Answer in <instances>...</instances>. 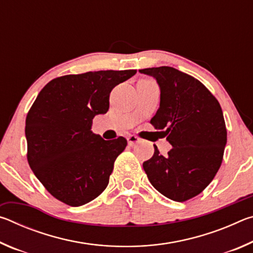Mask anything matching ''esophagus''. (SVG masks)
<instances>
[{
	"label": "esophagus",
	"instance_id": "1",
	"mask_svg": "<svg viewBox=\"0 0 253 253\" xmlns=\"http://www.w3.org/2000/svg\"><path fill=\"white\" fill-rule=\"evenodd\" d=\"M127 140H128V144H129V145H135L136 143L139 142V137L136 136V135H129V136H128Z\"/></svg>",
	"mask_w": 253,
	"mask_h": 253
}]
</instances>
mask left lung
Instances as JSON below:
<instances>
[{"instance_id":"obj_1","label":"left lung","mask_w":253,"mask_h":253,"mask_svg":"<svg viewBox=\"0 0 253 253\" xmlns=\"http://www.w3.org/2000/svg\"><path fill=\"white\" fill-rule=\"evenodd\" d=\"M161 88L160 108L151 124L173 148L168 156L157 146L143 163L152 185L166 198L185 202L199 195L219 170L226 144L221 106L205 85L172 67L142 69Z\"/></svg>"}]
</instances>
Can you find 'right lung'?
<instances>
[{
    "label": "right lung",
    "instance_id": "1",
    "mask_svg": "<svg viewBox=\"0 0 253 253\" xmlns=\"http://www.w3.org/2000/svg\"><path fill=\"white\" fill-rule=\"evenodd\" d=\"M136 70L58 77L38 95L25 119L28 162L49 193L70 207L95 200L108 185L114 163L127 146L123 136L105 140L90 130L106 114L109 95Z\"/></svg>",
    "mask_w": 253,
    "mask_h": 253
}]
</instances>
